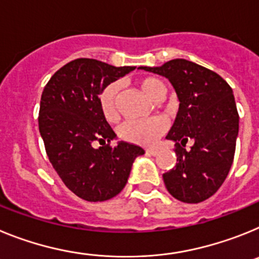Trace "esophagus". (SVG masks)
Masks as SVG:
<instances>
[{
  "instance_id": "esophagus-1",
  "label": "esophagus",
  "mask_w": 259,
  "mask_h": 259,
  "mask_svg": "<svg viewBox=\"0 0 259 259\" xmlns=\"http://www.w3.org/2000/svg\"><path fill=\"white\" fill-rule=\"evenodd\" d=\"M146 154H149V155H157V154H158V150L154 149V148H149V149H146Z\"/></svg>"
}]
</instances>
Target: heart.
Masks as SVG:
<instances>
[{
    "instance_id": "obj_1",
    "label": "heart",
    "mask_w": 259,
    "mask_h": 259,
    "mask_svg": "<svg viewBox=\"0 0 259 259\" xmlns=\"http://www.w3.org/2000/svg\"><path fill=\"white\" fill-rule=\"evenodd\" d=\"M139 88L146 97L154 101L159 96L166 93L164 84L155 77H145L139 81ZM118 84H109L100 95V107L107 120H115L116 113V95H118ZM166 130V122L161 116H154L144 120H128L120 127V136L131 143L150 145L161 136Z\"/></svg>"
}]
</instances>
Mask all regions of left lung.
<instances>
[{
    "label": "left lung",
    "instance_id": "obj_1",
    "mask_svg": "<svg viewBox=\"0 0 259 259\" xmlns=\"http://www.w3.org/2000/svg\"><path fill=\"white\" fill-rule=\"evenodd\" d=\"M139 68L168 79L180 102L166 136L175 143L178 157L176 166L163 174L167 191L182 202H202L221 188L235 157L239 113L232 88L217 72L187 59ZM188 141L192 146L185 150Z\"/></svg>",
    "mask_w": 259,
    "mask_h": 259
}]
</instances>
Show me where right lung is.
I'll return each instance as SVG.
<instances>
[{
  "label": "right lung",
  "instance_id": "1",
  "mask_svg": "<svg viewBox=\"0 0 259 259\" xmlns=\"http://www.w3.org/2000/svg\"><path fill=\"white\" fill-rule=\"evenodd\" d=\"M135 68L75 59L50 77L41 95L38 130L50 163L66 187L89 202L120 193L135 159L145 153L125 141L110 146L116 135L98 102L109 84ZM96 141L103 145L98 150L93 148Z\"/></svg>",
  "mask_w": 259,
  "mask_h": 259
}]
</instances>
